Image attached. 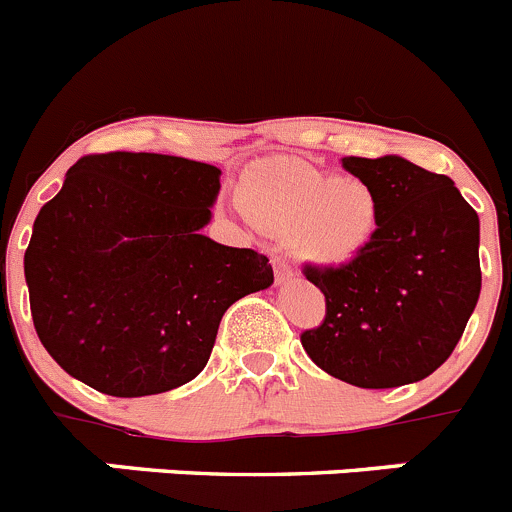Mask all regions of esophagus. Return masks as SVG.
Returning <instances> with one entry per match:
<instances>
[{"label":"esophagus","mask_w":512,"mask_h":512,"mask_svg":"<svg viewBox=\"0 0 512 512\" xmlns=\"http://www.w3.org/2000/svg\"><path fill=\"white\" fill-rule=\"evenodd\" d=\"M272 270H275V280H278V283H288V280L295 275L293 262L285 260V257L280 255L272 257Z\"/></svg>","instance_id":"34e87169"}]
</instances>
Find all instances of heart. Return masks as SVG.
I'll return each mask as SVG.
<instances>
[{
  "label": "heart",
  "instance_id": "heart-1",
  "mask_svg": "<svg viewBox=\"0 0 512 512\" xmlns=\"http://www.w3.org/2000/svg\"><path fill=\"white\" fill-rule=\"evenodd\" d=\"M237 199L252 222L290 232L300 255L328 265L356 257L374 240L381 219L374 186L295 156H267L252 164Z\"/></svg>",
  "mask_w": 512,
  "mask_h": 512
}]
</instances>
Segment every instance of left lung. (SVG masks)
<instances>
[{
	"mask_svg": "<svg viewBox=\"0 0 512 512\" xmlns=\"http://www.w3.org/2000/svg\"><path fill=\"white\" fill-rule=\"evenodd\" d=\"M343 166L374 186L379 229L348 262L303 267L326 315L300 343L361 389L422 381L455 351L480 298V219L450 176L407 159L346 156Z\"/></svg>",
	"mask_w": 512,
	"mask_h": 512,
	"instance_id": "left-lung-1",
	"label": "left lung"
}]
</instances>
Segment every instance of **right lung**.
I'll use <instances>...</instances> for the list:
<instances>
[{
    "label": "right lung",
    "instance_id": "add662e5",
    "mask_svg": "<svg viewBox=\"0 0 512 512\" xmlns=\"http://www.w3.org/2000/svg\"><path fill=\"white\" fill-rule=\"evenodd\" d=\"M217 166L164 154H88L40 209L25 252L42 346L100 394L148 396L207 366L234 300L272 285L255 250L199 234Z\"/></svg>",
    "mask_w": 512,
    "mask_h": 512
}]
</instances>
